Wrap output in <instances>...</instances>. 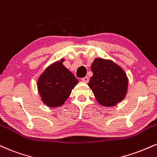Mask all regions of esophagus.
<instances>
[{"label":"esophagus","instance_id":"esophagus-1","mask_svg":"<svg viewBox=\"0 0 157 157\" xmlns=\"http://www.w3.org/2000/svg\"><path fill=\"white\" fill-rule=\"evenodd\" d=\"M82 81L87 83V82H88V81H89V78H88V77H85L83 78H82Z\"/></svg>","mask_w":157,"mask_h":157}]
</instances>
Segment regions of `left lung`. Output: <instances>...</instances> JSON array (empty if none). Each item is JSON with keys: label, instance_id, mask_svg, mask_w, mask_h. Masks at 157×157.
<instances>
[{"label": "left lung", "instance_id": "8db88e82", "mask_svg": "<svg viewBox=\"0 0 157 157\" xmlns=\"http://www.w3.org/2000/svg\"><path fill=\"white\" fill-rule=\"evenodd\" d=\"M91 71L93 76L88 86L100 105L115 106L125 98L129 80L119 66L110 60L98 58L92 63Z\"/></svg>", "mask_w": 157, "mask_h": 157}]
</instances>
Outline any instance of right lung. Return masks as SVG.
<instances>
[{"label":"right lung","mask_w":157,"mask_h":157,"mask_svg":"<svg viewBox=\"0 0 157 157\" xmlns=\"http://www.w3.org/2000/svg\"><path fill=\"white\" fill-rule=\"evenodd\" d=\"M63 61L61 59L51 64L38 79L37 88L41 101L50 107L63 105L78 83V80L63 65Z\"/></svg>","instance_id":"1"}]
</instances>
